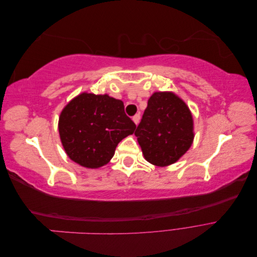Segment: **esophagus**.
Returning <instances> with one entry per match:
<instances>
[{
    "mask_svg": "<svg viewBox=\"0 0 257 257\" xmlns=\"http://www.w3.org/2000/svg\"><path fill=\"white\" fill-rule=\"evenodd\" d=\"M133 121H134V123L136 124V125H138V123H139V121H141V114H135L134 116H133Z\"/></svg>",
    "mask_w": 257,
    "mask_h": 257,
    "instance_id": "esophagus-1",
    "label": "esophagus"
}]
</instances>
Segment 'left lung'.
Returning a JSON list of instances; mask_svg holds the SVG:
<instances>
[{"mask_svg":"<svg viewBox=\"0 0 257 257\" xmlns=\"http://www.w3.org/2000/svg\"><path fill=\"white\" fill-rule=\"evenodd\" d=\"M135 136L150 164L159 167L174 164L194 141V121L189 106L174 92H154Z\"/></svg>","mask_w":257,"mask_h":257,"instance_id":"8db88e82","label":"left lung"}]
</instances>
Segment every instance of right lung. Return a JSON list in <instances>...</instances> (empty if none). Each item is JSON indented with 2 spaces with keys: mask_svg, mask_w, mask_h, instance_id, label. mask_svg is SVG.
I'll use <instances>...</instances> for the list:
<instances>
[{
  "mask_svg": "<svg viewBox=\"0 0 257 257\" xmlns=\"http://www.w3.org/2000/svg\"><path fill=\"white\" fill-rule=\"evenodd\" d=\"M58 128L67 157L95 169L109 163L116 146L134 133L136 125L124 112L122 100L82 92L62 109Z\"/></svg>",
  "mask_w": 257,
  "mask_h": 257,
  "instance_id": "1",
  "label": "right lung"
}]
</instances>
